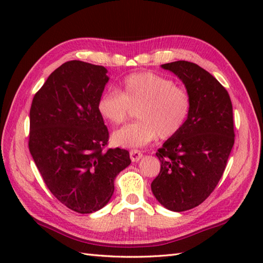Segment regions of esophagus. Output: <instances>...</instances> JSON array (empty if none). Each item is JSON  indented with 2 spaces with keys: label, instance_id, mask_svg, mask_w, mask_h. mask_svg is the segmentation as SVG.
Instances as JSON below:
<instances>
[{
  "label": "esophagus",
  "instance_id": "34e87169",
  "mask_svg": "<svg viewBox=\"0 0 263 263\" xmlns=\"http://www.w3.org/2000/svg\"><path fill=\"white\" fill-rule=\"evenodd\" d=\"M130 158L132 161H135L136 163V161H139L142 158V153L138 149H132L130 152Z\"/></svg>",
  "mask_w": 263,
  "mask_h": 263
}]
</instances>
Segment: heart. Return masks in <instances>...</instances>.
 <instances>
[{
	"mask_svg": "<svg viewBox=\"0 0 263 263\" xmlns=\"http://www.w3.org/2000/svg\"><path fill=\"white\" fill-rule=\"evenodd\" d=\"M192 97L185 88L172 79L154 72H138L126 76L120 91H105L97 102V110L111 125L125 123L132 110L138 122L113 133L117 147H143L156 138L170 139L180 132L190 117Z\"/></svg>",
	"mask_w": 263,
	"mask_h": 263,
	"instance_id": "b5f03b06",
	"label": "heart"
}]
</instances>
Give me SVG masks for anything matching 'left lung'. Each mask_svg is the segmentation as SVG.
<instances>
[{
	"mask_svg": "<svg viewBox=\"0 0 263 263\" xmlns=\"http://www.w3.org/2000/svg\"><path fill=\"white\" fill-rule=\"evenodd\" d=\"M191 93L192 109L182 130L156 153L160 172L152 191L165 208L181 212L201 204L221 178L234 146L231 97L208 71L187 61L161 65Z\"/></svg>",
	"mask_w": 263,
	"mask_h": 263,
	"instance_id": "8db88e82",
	"label": "left lung"
}]
</instances>
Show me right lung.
<instances>
[{"instance_id": "1", "label": "right lung", "mask_w": 263, "mask_h": 263, "mask_svg": "<svg viewBox=\"0 0 263 263\" xmlns=\"http://www.w3.org/2000/svg\"><path fill=\"white\" fill-rule=\"evenodd\" d=\"M107 70L69 61L47 78L30 107L29 152L49 191L79 214L108 203L114 180L131 164L127 150H103L108 130L97 110Z\"/></svg>"}]
</instances>
